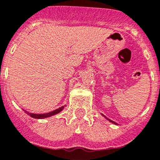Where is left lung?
Returning a JSON list of instances; mask_svg holds the SVG:
<instances>
[{"mask_svg": "<svg viewBox=\"0 0 160 160\" xmlns=\"http://www.w3.org/2000/svg\"><path fill=\"white\" fill-rule=\"evenodd\" d=\"M101 115H103V116H104V118H107V119H108V121H110V122H112V123H114V124L117 125V123H116V122H114V121H112V120H111V119H109V118H107V117H106V116H105V115H103V114H101Z\"/></svg>", "mask_w": 160, "mask_h": 160, "instance_id": "obj_1", "label": "left lung"}]
</instances>
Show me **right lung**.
Masks as SVG:
<instances>
[{"label":"right lung","instance_id":"add662e5","mask_svg":"<svg viewBox=\"0 0 160 160\" xmlns=\"http://www.w3.org/2000/svg\"><path fill=\"white\" fill-rule=\"evenodd\" d=\"M66 106V105H65ZM65 106H63V107H60V108H57L56 109V110L52 111V112H48V113H45V114H33V113H30L29 112H27V111L23 110L24 112H26V113L27 114V115H29L30 116H31L32 118H48V117H51L52 116V115H56V114L60 113V112H61L62 110H63V108H64Z\"/></svg>","mask_w":160,"mask_h":160}]
</instances>
